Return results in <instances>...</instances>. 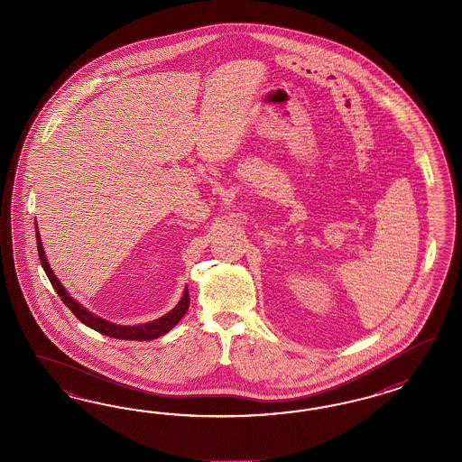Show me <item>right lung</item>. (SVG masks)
Segmentation results:
<instances>
[{"label": "right lung", "instance_id": "obj_1", "mask_svg": "<svg viewBox=\"0 0 462 462\" xmlns=\"http://www.w3.org/2000/svg\"><path fill=\"white\" fill-rule=\"evenodd\" d=\"M35 232H37L35 237H37V249H39L41 264H42L47 278L52 282V286H54L56 293L59 294V298L76 315V319L79 322L91 327L93 330H97L99 334L113 337V338H124V340H152V338L168 334L169 330L176 323L180 322L182 317H184V313L188 311V308H189V293H188V288H186V291L182 294L181 301L176 305V308L171 310L168 315L157 319L154 322L143 323V325H137V327H122V325H115V323L106 322V320L99 319L97 315H93L91 311H88L86 308L81 307L76 300H72L69 293L64 290V286L59 282V280L54 276V273H52V269L49 266L47 259H45V252L42 249L39 230H35Z\"/></svg>", "mask_w": 462, "mask_h": 462}]
</instances>
